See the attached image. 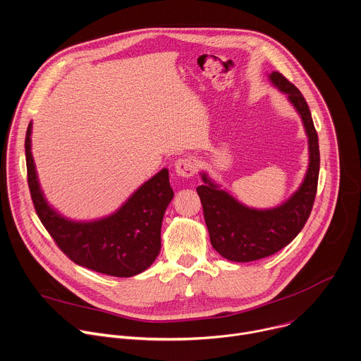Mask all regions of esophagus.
Segmentation results:
<instances>
[{"label":"esophagus","mask_w":361,"mask_h":361,"mask_svg":"<svg viewBox=\"0 0 361 361\" xmlns=\"http://www.w3.org/2000/svg\"><path fill=\"white\" fill-rule=\"evenodd\" d=\"M197 171V162L191 157H184L177 159L176 162V173L181 177H192Z\"/></svg>","instance_id":"obj_1"}]
</instances>
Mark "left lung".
Listing matches in <instances>:
<instances>
[{
	"label": "left lung",
	"instance_id": "8db88e82",
	"mask_svg": "<svg viewBox=\"0 0 361 361\" xmlns=\"http://www.w3.org/2000/svg\"><path fill=\"white\" fill-rule=\"evenodd\" d=\"M271 82L283 92L300 114L308 137L310 164L300 188L278 207L257 210L239 203L220 190L207 174L197 187L212 246L226 259L252 262L271 256L289 245L305 226L317 194L319 173L318 135L305 97L279 72L269 75Z\"/></svg>",
	"mask_w": 361,
	"mask_h": 361
}]
</instances>
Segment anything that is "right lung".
I'll list each match as a JSON object with an SVG mask.
<instances>
[{
  "label": "right lung",
  "mask_w": 361,
  "mask_h": 361,
  "mask_svg": "<svg viewBox=\"0 0 361 361\" xmlns=\"http://www.w3.org/2000/svg\"><path fill=\"white\" fill-rule=\"evenodd\" d=\"M31 123L25 134L27 181L36 213L60 250L76 265L128 278L144 272L161 249V224L174 197L169 170L145 181L114 214L93 220L64 219L49 206L40 190L31 155Z\"/></svg>",
  "instance_id": "right-lung-1"
}]
</instances>
